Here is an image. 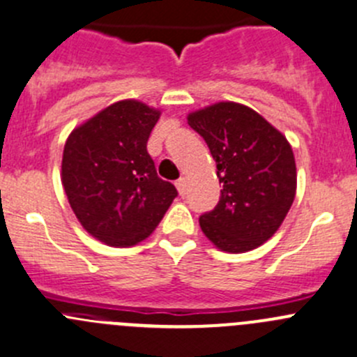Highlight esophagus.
<instances>
[{"label":"esophagus","mask_w":357,"mask_h":357,"mask_svg":"<svg viewBox=\"0 0 357 357\" xmlns=\"http://www.w3.org/2000/svg\"><path fill=\"white\" fill-rule=\"evenodd\" d=\"M175 185H177L180 196H183V194H185V178H178L177 182H175Z\"/></svg>","instance_id":"1"}]
</instances>
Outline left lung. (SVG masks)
Returning <instances> with one entry per match:
<instances>
[{
	"mask_svg": "<svg viewBox=\"0 0 357 357\" xmlns=\"http://www.w3.org/2000/svg\"><path fill=\"white\" fill-rule=\"evenodd\" d=\"M206 142L222 183L220 199L199 217L222 252L245 253L273 238L297 192V167L287 137L259 112L218 102L187 116Z\"/></svg>",
	"mask_w": 357,
	"mask_h": 357,
	"instance_id": "left-lung-1",
	"label": "left lung"
}]
</instances>
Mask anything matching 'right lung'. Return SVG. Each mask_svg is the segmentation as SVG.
I'll return each instance as SVG.
<instances>
[{"label":"right lung","mask_w":357,"mask_h":357,"mask_svg":"<svg viewBox=\"0 0 357 357\" xmlns=\"http://www.w3.org/2000/svg\"><path fill=\"white\" fill-rule=\"evenodd\" d=\"M160 114L139 100L116 102L74 128L63 146L62 185L70 208L105 245L144 241L177 197L147 153Z\"/></svg>","instance_id":"obj_1"}]
</instances>
